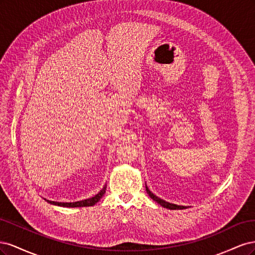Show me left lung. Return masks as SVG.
Listing matches in <instances>:
<instances>
[{"label": "left lung", "mask_w": 255, "mask_h": 255, "mask_svg": "<svg viewBox=\"0 0 255 255\" xmlns=\"http://www.w3.org/2000/svg\"><path fill=\"white\" fill-rule=\"evenodd\" d=\"M145 190L146 192H148V195L154 200V201L157 202L158 204H160L161 206H164L166 208H169V210H184V208H186V206H182V205H176V204H172V203H169V202H166L164 201V200L159 199L158 197H156L155 195H153L152 192L148 189V187L145 186Z\"/></svg>", "instance_id": "8db88e82"}]
</instances>
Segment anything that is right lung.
<instances>
[{"mask_svg":"<svg viewBox=\"0 0 255 255\" xmlns=\"http://www.w3.org/2000/svg\"><path fill=\"white\" fill-rule=\"evenodd\" d=\"M105 190H106V186L103 187V189L99 192L98 195H96L95 197H92L90 199H86V200H83V201H78V202H70V203H65V202H55V201H47L51 204L54 205H59V206H65V207H83V206H92L95 205L97 202L100 201V199H101L104 194H105Z\"/></svg>","mask_w":255,"mask_h":255,"instance_id":"add662e5","label":"right lung"}]
</instances>
